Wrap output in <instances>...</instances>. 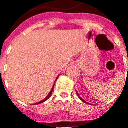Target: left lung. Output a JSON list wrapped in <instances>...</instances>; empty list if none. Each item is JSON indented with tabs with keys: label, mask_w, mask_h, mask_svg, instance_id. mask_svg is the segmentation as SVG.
I'll list each match as a JSON object with an SVG mask.
<instances>
[{
	"label": "left lung",
	"mask_w": 128,
	"mask_h": 128,
	"mask_svg": "<svg viewBox=\"0 0 128 128\" xmlns=\"http://www.w3.org/2000/svg\"><path fill=\"white\" fill-rule=\"evenodd\" d=\"M76 93H77V94H78V96H79V98H80V99H81V100H82V102H84V103H86V104H89V103H88V102H86V101H84V100L83 99H82V98H81L80 97V95H79V94H78V92L77 91H76Z\"/></svg>",
	"instance_id": "8db88e82"
}]
</instances>
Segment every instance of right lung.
Masks as SVG:
<instances>
[{
    "label": "right lung",
    "mask_w": 128,
    "mask_h": 128,
    "mask_svg": "<svg viewBox=\"0 0 128 128\" xmlns=\"http://www.w3.org/2000/svg\"><path fill=\"white\" fill-rule=\"evenodd\" d=\"M58 78H57V79H58ZM54 86H55V84H54V85H53V88H52V89H51V90H50V92H49V94H48V96H46V98H45L44 99H43V100H42V101H41V102H38V103H36V104H34V105L40 104H42V103H43V102H44L45 101H46V100H47V99H48V98H49V97H50V96H51V94H52V92H53V88H54Z\"/></svg>",
    "instance_id": "1"
}]
</instances>
